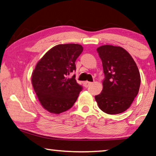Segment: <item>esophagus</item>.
Instances as JSON below:
<instances>
[{"mask_svg":"<svg viewBox=\"0 0 156 156\" xmlns=\"http://www.w3.org/2000/svg\"><path fill=\"white\" fill-rule=\"evenodd\" d=\"M91 84H92L91 82H89V81H86V82L84 83V86H85V87H88Z\"/></svg>","mask_w":156,"mask_h":156,"instance_id":"esophagus-1","label":"esophagus"}]
</instances>
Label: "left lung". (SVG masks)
<instances>
[{"mask_svg": "<svg viewBox=\"0 0 156 156\" xmlns=\"http://www.w3.org/2000/svg\"><path fill=\"white\" fill-rule=\"evenodd\" d=\"M105 78L103 90L95 99L99 108L108 114L124 112L137 95L141 78L138 67L128 52L110 45L97 49Z\"/></svg>", "mask_w": 156, "mask_h": 156, "instance_id": "1", "label": "left lung"}]
</instances>
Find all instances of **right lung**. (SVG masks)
<instances>
[{
  "mask_svg": "<svg viewBox=\"0 0 156 156\" xmlns=\"http://www.w3.org/2000/svg\"><path fill=\"white\" fill-rule=\"evenodd\" d=\"M83 50L78 44H60L51 48L37 63L32 73V85L43 107L59 114L71 108L76 101L82 85L76 75L75 62Z\"/></svg>",
  "mask_w": 156,
  "mask_h": 156,
  "instance_id": "1",
  "label": "right lung"
}]
</instances>
